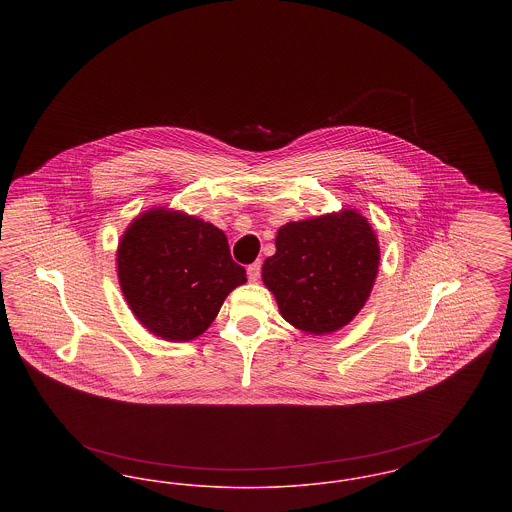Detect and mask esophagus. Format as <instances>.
I'll return each mask as SVG.
<instances>
[{
	"instance_id": "esophagus-1",
	"label": "esophagus",
	"mask_w": 512,
	"mask_h": 512,
	"mask_svg": "<svg viewBox=\"0 0 512 512\" xmlns=\"http://www.w3.org/2000/svg\"><path fill=\"white\" fill-rule=\"evenodd\" d=\"M259 276H261V261H255V263H251V265L247 267V278H249L251 282H257Z\"/></svg>"
}]
</instances>
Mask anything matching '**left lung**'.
<instances>
[{"instance_id": "1", "label": "left lung", "mask_w": 512, "mask_h": 512, "mask_svg": "<svg viewBox=\"0 0 512 512\" xmlns=\"http://www.w3.org/2000/svg\"><path fill=\"white\" fill-rule=\"evenodd\" d=\"M263 282L282 317L307 334H332L349 324L370 297L380 247L368 220L345 209L284 224Z\"/></svg>"}]
</instances>
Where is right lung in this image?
<instances>
[{
    "mask_svg": "<svg viewBox=\"0 0 512 512\" xmlns=\"http://www.w3.org/2000/svg\"><path fill=\"white\" fill-rule=\"evenodd\" d=\"M117 274L134 317L167 341L201 336L228 293L247 282L222 230L165 207L130 222L119 242Z\"/></svg>",
    "mask_w": 512,
    "mask_h": 512,
    "instance_id": "1",
    "label": "right lung"
}]
</instances>
